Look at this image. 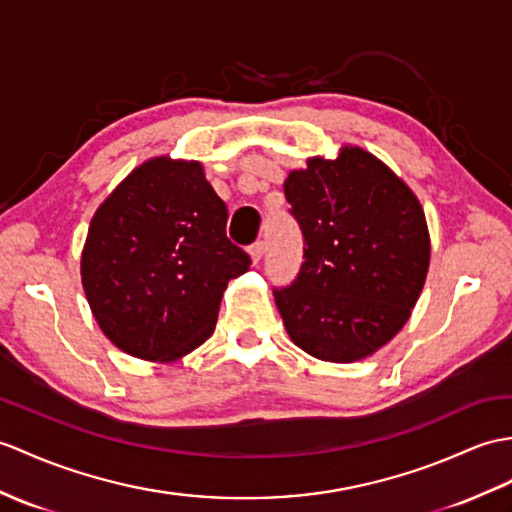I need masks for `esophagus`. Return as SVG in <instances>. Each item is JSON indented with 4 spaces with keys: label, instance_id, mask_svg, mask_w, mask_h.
I'll use <instances>...</instances> for the list:
<instances>
[{
    "label": "esophagus",
    "instance_id": "1",
    "mask_svg": "<svg viewBox=\"0 0 512 512\" xmlns=\"http://www.w3.org/2000/svg\"><path fill=\"white\" fill-rule=\"evenodd\" d=\"M264 251H266V248H264V242H255V244L251 246V257H253L255 264H259L261 257H264Z\"/></svg>",
    "mask_w": 512,
    "mask_h": 512
}]
</instances>
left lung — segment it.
Here are the masks:
<instances>
[{"instance_id":"obj_1","label":"left lung","mask_w":512,"mask_h":512,"mask_svg":"<svg viewBox=\"0 0 512 512\" xmlns=\"http://www.w3.org/2000/svg\"><path fill=\"white\" fill-rule=\"evenodd\" d=\"M303 231L296 279L275 290L296 347L325 362L373 355L406 325L430 268V233L412 189L371 152L307 159L283 183Z\"/></svg>"}]
</instances>
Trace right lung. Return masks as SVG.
Here are the masks:
<instances>
[{
	"label": "right lung",
	"instance_id": "1",
	"mask_svg": "<svg viewBox=\"0 0 512 512\" xmlns=\"http://www.w3.org/2000/svg\"><path fill=\"white\" fill-rule=\"evenodd\" d=\"M198 161L150 159L93 213L82 288L104 336L133 358L172 362L216 327L227 283L251 257Z\"/></svg>",
	"mask_w": 512,
	"mask_h": 512
}]
</instances>
